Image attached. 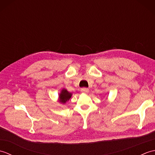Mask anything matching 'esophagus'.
<instances>
[{
  "instance_id": "1",
  "label": "esophagus",
  "mask_w": 155,
  "mask_h": 155,
  "mask_svg": "<svg viewBox=\"0 0 155 155\" xmlns=\"http://www.w3.org/2000/svg\"><path fill=\"white\" fill-rule=\"evenodd\" d=\"M81 91L83 93H88V92H89V89H88V88H82Z\"/></svg>"
}]
</instances>
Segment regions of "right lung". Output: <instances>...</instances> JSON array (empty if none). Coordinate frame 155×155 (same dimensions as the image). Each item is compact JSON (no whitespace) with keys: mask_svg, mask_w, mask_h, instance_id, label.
<instances>
[{"mask_svg":"<svg viewBox=\"0 0 155 155\" xmlns=\"http://www.w3.org/2000/svg\"><path fill=\"white\" fill-rule=\"evenodd\" d=\"M72 93L68 92L66 88H62L61 91V93L58 94V101L61 104H65L67 101L70 100L72 97Z\"/></svg>","mask_w":155,"mask_h":155,"instance_id":"add662e5","label":"right lung"}]
</instances>
